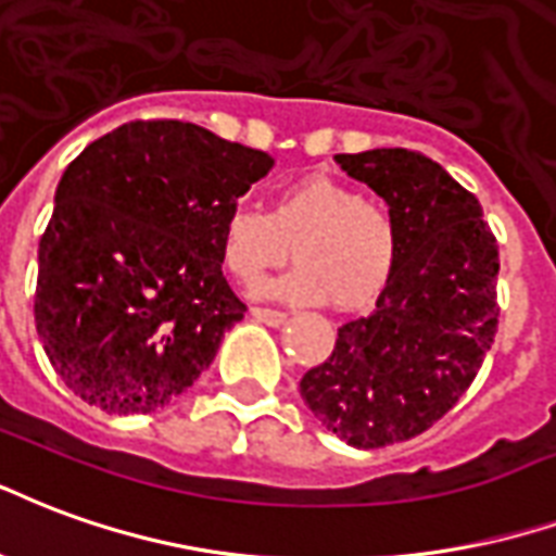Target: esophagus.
<instances>
[{"label": "esophagus", "mask_w": 556, "mask_h": 556, "mask_svg": "<svg viewBox=\"0 0 556 556\" xmlns=\"http://www.w3.org/2000/svg\"><path fill=\"white\" fill-rule=\"evenodd\" d=\"M251 317L257 319V323H266V326H283L287 323V314L283 311H273V307H251Z\"/></svg>", "instance_id": "34e87169"}]
</instances>
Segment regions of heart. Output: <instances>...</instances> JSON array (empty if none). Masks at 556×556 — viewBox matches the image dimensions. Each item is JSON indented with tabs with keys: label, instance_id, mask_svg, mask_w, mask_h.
Wrapping results in <instances>:
<instances>
[{
	"label": "heart",
	"instance_id": "b5f03b06",
	"mask_svg": "<svg viewBox=\"0 0 556 556\" xmlns=\"http://www.w3.org/2000/svg\"><path fill=\"white\" fill-rule=\"evenodd\" d=\"M290 249L299 269L269 293L293 302L328 299L338 311H362L391 281L400 239L388 204L314 174L283 186L266 213L239 206L222 228V263L242 283H257L278 269Z\"/></svg>",
	"mask_w": 556,
	"mask_h": 556
}]
</instances>
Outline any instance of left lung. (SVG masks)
Masks as SVG:
<instances>
[{"mask_svg":"<svg viewBox=\"0 0 556 556\" xmlns=\"http://www.w3.org/2000/svg\"><path fill=\"white\" fill-rule=\"evenodd\" d=\"M396 222V266L367 317L299 391L319 424L358 450L427 432L468 391L497 334V239L483 206L439 162L406 148L338 153Z\"/></svg>","mask_w":556,"mask_h":556,"instance_id":"8db88e82","label":"left lung"}]
</instances>
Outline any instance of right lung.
Returning a JSON list of instances; mask_svg holds the SVG:
<instances>
[{"label": "right lung", "instance_id": "right-lung-1", "mask_svg": "<svg viewBox=\"0 0 556 556\" xmlns=\"http://www.w3.org/2000/svg\"><path fill=\"white\" fill-rule=\"evenodd\" d=\"M273 165L186 121H129L67 165L38 245L35 326L73 394L148 415L213 364L245 314L222 228Z\"/></svg>", "mask_w": 556, "mask_h": 556}]
</instances>
